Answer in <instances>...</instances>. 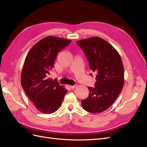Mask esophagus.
Masks as SVG:
<instances>
[{"mask_svg":"<svg viewBox=\"0 0 147 147\" xmlns=\"http://www.w3.org/2000/svg\"><path fill=\"white\" fill-rule=\"evenodd\" d=\"M77 87V85H73V86H70V88L72 89H75V88Z\"/></svg>","mask_w":147,"mask_h":147,"instance_id":"1","label":"esophagus"}]
</instances>
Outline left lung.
Masks as SVG:
<instances>
[{
  "label": "left lung",
  "mask_w": 147,
  "mask_h": 147,
  "mask_svg": "<svg viewBox=\"0 0 147 147\" xmlns=\"http://www.w3.org/2000/svg\"><path fill=\"white\" fill-rule=\"evenodd\" d=\"M77 43L85 53L90 69L96 74L95 88L88 87L90 94L82 100V106L88 112H102L122 91L124 67L121 57L116 49L100 37L83 39Z\"/></svg>",
  "instance_id": "left-lung-1"
}]
</instances>
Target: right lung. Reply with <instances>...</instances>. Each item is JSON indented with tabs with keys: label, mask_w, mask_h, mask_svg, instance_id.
Instances as JSON below:
<instances>
[{
	"label": "right lung",
	"mask_w": 147,
	"mask_h": 147,
	"mask_svg": "<svg viewBox=\"0 0 147 147\" xmlns=\"http://www.w3.org/2000/svg\"><path fill=\"white\" fill-rule=\"evenodd\" d=\"M70 42L68 39L48 36L35 44L26 56L21 72V86L42 113L56 112L68 91L56 80L48 76L54 66L57 53Z\"/></svg>",
	"instance_id": "1"
}]
</instances>
